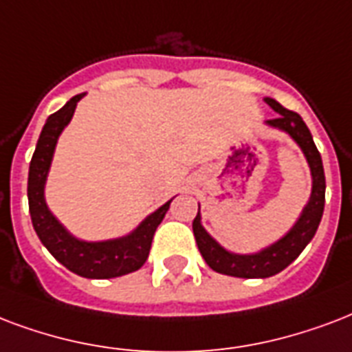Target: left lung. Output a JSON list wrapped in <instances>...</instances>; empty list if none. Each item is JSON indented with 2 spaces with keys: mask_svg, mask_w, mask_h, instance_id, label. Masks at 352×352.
<instances>
[{
  "mask_svg": "<svg viewBox=\"0 0 352 352\" xmlns=\"http://www.w3.org/2000/svg\"><path fill=\"white\" fill-rule=\"evenodd\" d=\"M265 103L278 114L275 120H267L265 125L286 133L297 146L301 147L308 168H310V175H312V192H310V199L302 208L301 216L292 225V229L283 238L273 241L272 245L260 249L256 253L240 254L225 249L216 238H212L206 232L201 223V214L197 212L194 223H192L197 248H199L206 264L210 265L214 272L223 273L229 277L267 278L283 272L284 267H288L302 253V249L310 243L318 230L321 216H323V208H325V171H323L321 155L314 144L307 123L302 122V118L297 112L284 109L275 99L265 98Z\"/></svg>",
  "mask_w": 352,
  "mask_h": 352,
  "instance_id": "left-lung-1",
  "label": "left lung"
}]
</instances>
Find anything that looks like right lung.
Listing matches in <instances>:
<instances>
[{
  "instance_id": "obj_1",
  "label": "right lung",
  "mask_w": 352,
  "mask_h": 352,
  "mask_svg": "<svg viewBox=\"0 0 352 352\" xmlns=\"http://www.w3.org/2000/svg\"><path fill=\"white\" fill-rule=\"evenodd\" d=\"M85 96L87 94L74 96L60 111L51 114L45 120L44 129L36 142V149L31 158V164H29V181H27L29 212H31V221L42 245L64 267H68L69 272L85 278L122 277V275L140 270L142 265L146 264L155 230L164 219L173 199L151 212L129 234L111 238V240H80L58 221L57 216L50 210V206L45 203V181L50 175L58 136L72 122L77 103Z\"/></svg>"
}]
</instances>
